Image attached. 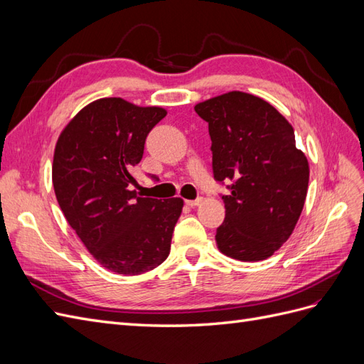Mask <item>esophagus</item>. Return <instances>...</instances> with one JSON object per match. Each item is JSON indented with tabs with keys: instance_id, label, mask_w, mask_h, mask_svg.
<instances>
[{
	"instance_id": "obj_1",
	"label": "esophagus",
	"mask_w": 364,
	"mask_h": 364,
	"mask_svg": "<svg viewBox=\"0 0 364 364\" xmlns=\"http://www.w3.org/2000/svg\"><path fill=\"white\" fill-rule=\"evenodd\" d=\"M185 202H186V205L191 206V208L199 206L202 203V197H199V199H196V200H185Z\"/></svg>"
}]
</instances>
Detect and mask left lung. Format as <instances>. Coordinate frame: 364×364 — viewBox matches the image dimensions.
Here are the masks:
<instances>
[{"mask_svg": "<svg viewBox=\"0 0 364 364\" xmlns=\"http://www.w3.org/2000/svg\"><path fill=\"white\" fill-rule=\"evenodd\" d=\"M194 111L208 123L215 181H234L222 197L217 247L238 261L267 259L293 234L306 199L310 167L294 129L269 102L241 91Z\"/></svg>", "mask_w": 364, "mask_h": 364, "instance_id": "1", "label": "left lung"}]
</instances>
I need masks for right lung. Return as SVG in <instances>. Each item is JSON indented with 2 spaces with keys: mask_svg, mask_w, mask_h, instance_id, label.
<instances>
[{
  "mask_svg": "<svg viewBox=\"0 0 364 364\" xmlns=\"http://www.w3.org/2000/svg\"><path fill=\"white\" fill-rule=\"evenodd\" d=\"M167 115L119 97L86 105L54 149L53 186L68 225L107 270L141 274L167 259L183 200L139 197L132 170L149 132Z\"/></svg>",
  "mask_w": 364,
  "mask_h": 364,
  "instance_id": "1",
  "label": "right lung"
}]
</instances>
